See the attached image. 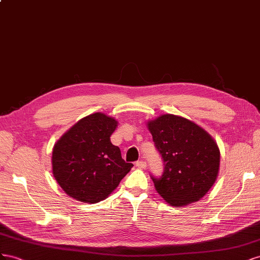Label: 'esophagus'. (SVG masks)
<instances>
[{
    "instance_id": "1",
    "label": "esophagus",
    "mask_w": 260,
    "mask_h": 260,
    "mask_svg": "<svg viewBox=\"0 0 260 260\" xmlns=\"http://www.w3.org/2000/svg\"><path fill=\"white\" fill-rule=\"evenodd\" d=\"M135 166L137 167V168H140V169H146V162L145 161H143V160H140V161H137L136 163H135Z\"/></svg>"
}]
</instances>
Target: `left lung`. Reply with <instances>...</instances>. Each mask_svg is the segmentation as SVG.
Wrapping results in <instances>:
<instances>
[{
	"label": "left lung",
	"instance_id": "left-lung-1",
	"mask_svg": "<svg viewBox=\"0 0 260 260\" xmlns=\"http://www.w3.org/2000/svg\"><path fill=\"white\" fill-rule=\"evenodd\" d=\"M147 125L165 166L160 177L150 175L155 190L171 206L198 202L217 180V143L200 126L182 116L163 114Z\"/></svg>",
	"mask_w": 260,
	"mask_h": 260
}]
</instances>
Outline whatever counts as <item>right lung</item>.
Here are the masks:
<instances>
[{"label": "right lung", "mask_w": 260, "mask_h": 260, "mask_svg": "<svg viewBox=\"0 0 260 260\" xmlns=\"http://www.w3.org/2000/svg\"><path fill=\"white\" fill-rule=\"evenodd\" d=\"M117 121L103 113L81 118L57 140L52 151V172L62 189L81 203L106 199L133 168L122 159L110 136Z\"/></svg>", "instance_id": "obj_1"}]
</instances>
